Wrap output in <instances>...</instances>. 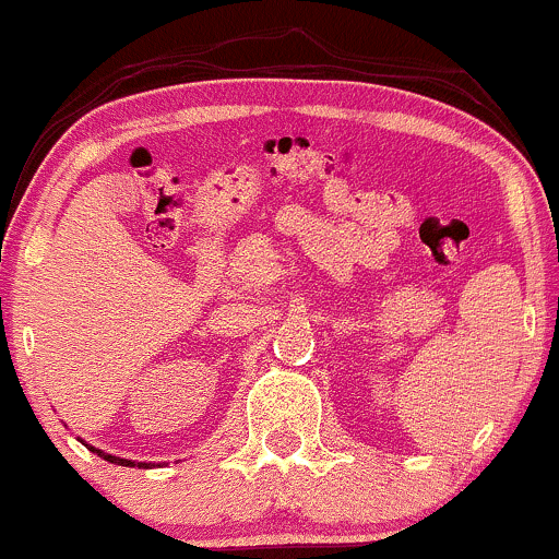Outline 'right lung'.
I'll list each match as a JSON object with an SVG mask.
<instances>
[{"label":"right lung","mask_w":559,"mask_h":559,"mask_svg":"<svg viewBox=\"0 0 559 559\" xmlns=\"http://www.w3.org/2000/svg\"><path fill=\"white\" fill-rule=\"evenodd\" d=\"M84 443V440H82ZM87 445V443H84ZM87 449L92 451V453H97V456H103L106 459V462H110V464H121V467H151V464H145V462H132V459H119V456H110V453H106V451H100V449H95V445H87Z\"/></svg>","instance_id":"1"}]
</instances>
